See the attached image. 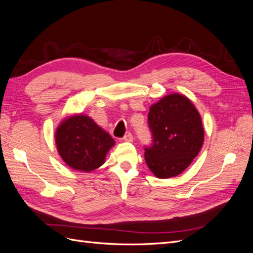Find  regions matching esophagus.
Segmentation results:
<instances>
[{
    "instance_id": "34e87169",
    "label": "esophagus",
    "mask_w": 253,
    "mask_h": 253,
    "mask_svg": "<svg viewBox=\"0 0 253 253\" xmlns=\"http://www.w3.org/2000/svg\"><path fill=\"white\" fill-rule=\"evenodd\" d=\"M124 140L127 141V142H132L133 141V135L131 133H127L125 135L124 137Z\"/></svg>"
}]
</instances>
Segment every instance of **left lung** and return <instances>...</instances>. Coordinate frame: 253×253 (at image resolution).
Wrapping results in <instances>:
<instances>
[{"instance_id": "8db88e82", "label": "left lung", "mask_w": 253, "mask_h": 253, "mask_svg": "<svg viewBox=\"0 0 253 253\" xmlns=\"http://www.w3.org/2000/svg\"><path fill=\"white\" fill-rule=\"evenodd\" d=\"M152 144L144 149L149 169L158 178L185 171L204 142L202 118L193 103L180 94H170L153 104L148 115Z\"/></svg>"}]
</instances>
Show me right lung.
Returning a JSON list of instances; mask_svg holds the SVG:
<instances>
[{"label":"right lung","mask_w":253,"mask_h":253,"mask_svg":"<svg viewBox=\"0 0 253 253\" xmlns=\"http://www.w3.org/2000/svg\"><path fill=\"white\" fill-rule=\"evenodd\" d=\"M55 138L57 150L64 163L81 172H90L101 167L115 144L108 132L82 114L67 117L61 122Z\"/></svg>","instance_id":"1"}]
</instances>
